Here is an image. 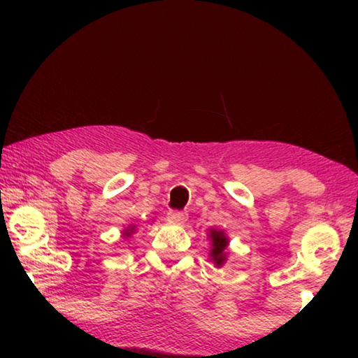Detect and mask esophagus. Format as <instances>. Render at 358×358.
Returning a JSON list of instances; mask_svg holds the SVG:
<instances>
[{
  "label": "esophagus",
  "instance_id": "34e87169",
  "mask_svg": "<svg viewBox=\"0 0 358 358\" xmlns=\"http://www.w3.org/2000/svg\"><path fill=\"white\" fill-rule=\"evenodd\" d=\"M169 221L177 222V224H183L187 220V213L186 211H178V210H171L167 213Z\"/></svg>",
  "mask_w": 358,
  "mask_h": 358
}]
</instances>
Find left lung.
<instances>
[{
	"mask_svg": "<svg viewBox=\"0 0 358 358\" xmlns=\"http://www.w3.org/2000/svg\"><path fill=\"white\" fill-rule=\"evenodd\" d=\"M208 240L211 243V250L208 252V257L211 262H213L217 268H221V266L226 264L227 260V248H229V237L227 234L224 232V230L220 229H208Z\"/></svg>",
	"mask_w": 358,
	"mask_h": 358,
	"instance_id": "obj_1",
	"label": "left lung"
}]
</instances>
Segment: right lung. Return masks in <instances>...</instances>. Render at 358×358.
<instances>
[{"mask_svg":"<svg viewBox=\"0 0 358 358\" xmlns=\"http://www.w3.org/2000/svg\"><path fill=\"white\" fill-rule=\"evenodd\" d=\"M134 232H136V226H128L126 229H123V232L121 234H123V238H129Z\"/></svg>","mask_w":358,"mask_h":358,"instance_id":"obj_1","label":"right lung"}]
</instances>
